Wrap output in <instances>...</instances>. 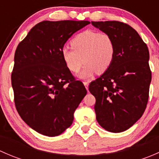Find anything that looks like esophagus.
Segmentation results:
<instances>
[{
    "label": "esophagus",
    "mask_w": 159,
    "mask_h": 159,
    "mask_svg": "<svg viewBox=\"0 0 159 159\" xmlns=\"http://www.w3.org/2000/svg\"><path fill=\"white\" fill-rule=\"evenodd\" d=\"M83 84H84V85L85 86V88H86V89H89V81H84V82H83Z\"/></svg>",
    "instance_id": "esophagus-1"
}]
</instances>
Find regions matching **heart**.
Returning a JSON list of instances; mask_svg holds the SVG:
<instances>
[{
  "label": "heart",
  "mask_w": 159,
  "mask_h": 159,
  "mask_svg": "<svg viewBox=\"0 0 159 159\" xmlns=\"http://www.w3.org/2000/svg\"><path fill=\"white\" fill-rule=\"evenodd\" d=\"M70 44L72 48L65 46L61 49L62 59L67 68L74 73L85 63L78 75L81 79H90L97 71L104 73L114 61L115 43L108 34L85 30L75 36Z\"/></svg>",
  "instance_id": "1"
}]
</instances>
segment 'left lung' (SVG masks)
Masks as SVG:
<instances>
[{"instance_id": "8db88e82", "label": "left lung", "mask_w": 159, "mask_h": 159, "mask_svg": "<svg viewBox=\"0 0 159 159\" xmlns=\"http://www.w3.org/2000/svg\"><path fill=\"white\" fill-rule=\"evenodd\" d=\"M115 43L111 65L89 85L95 97L96 119L103 129L119 133L143 115L148 100L152 73L149 51L138 32L120 21H91Z\"/></svg>"}]
</instances>
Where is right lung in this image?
Here are the masks:
<instances>
[{
    "label": "right lung",
    "mask_w": 159,
    "mask_h": 159,
    "mask_svg": "<svg viewBox=\"0 0 159 159\" xmlns=\"http://www.w3.org/2000/svg\"><path fill=\"white\" fill-rule=\"evenodd\" d=\"M89 24L44 20L30 29L16 49L11 74L15 106L24 121L40 134L54 137L68 129L87 94L83 83L75 81L67 68L61 49Z\"/></svg>",
    "instance_id": "obj_1"
}]
</instances>
